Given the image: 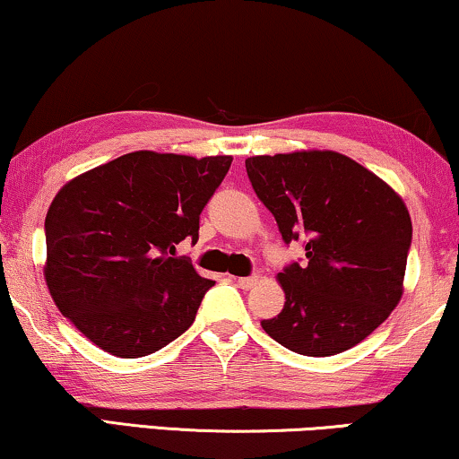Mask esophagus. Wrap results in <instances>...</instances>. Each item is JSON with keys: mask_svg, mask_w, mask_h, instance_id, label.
Listing matches in <instances>:
<instances>
[{"mask_svg": "<svg viewBox=\"0 0 459 459\" xmlns=\"http://www.w3.org/2000/svg\"><path fill=\"white\" fill-rule=\"evenodd\" d=\"M256 281H259V275H250V278H236V284L242 288V290H250Z\"/></svg>", "mask_w": 459, "mask_h": 459, "instance_id": "obj_1", "label": "esophagus"}]
</instances>
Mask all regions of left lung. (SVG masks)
I'll return each mask as SVG.
<instances>
[{
    "mask_svg": "<svg viewBox=\"0 0 459 459\" xmlns=\"http://www.w3.org/2000/svg\"><path fill=\"white\" fill-rule=\"evenodd\" d=\"M247 173L284 242L307 240L303 265L278 273L286 303L263 330L307 357L355 347L403 297L411 244L403 198L334 150L250 156Z\"/></svg>",
    "mask_w": 459,
    "mask_h": 459,
    "instance_id": "8db88e82",
    "label": "left lung"
}]
</instances>
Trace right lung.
<instances>
[{"label": "right lung", "instance_id": "add662e5", "mask_svg": "<svg viewBox=\"0 0 459 459\" xmlns=\"http://www.w3.org/2000/svg\"><path fill=\"white\" fill-rule=\"evenodd\" d=\"M231 156L137 150L77 175L46 217L48 290L62 316L106 353L135 359L190 328L215 284L181 259Z\"/></svg>", "mask_w": 459, "mask_h": 459}]
</instances>
